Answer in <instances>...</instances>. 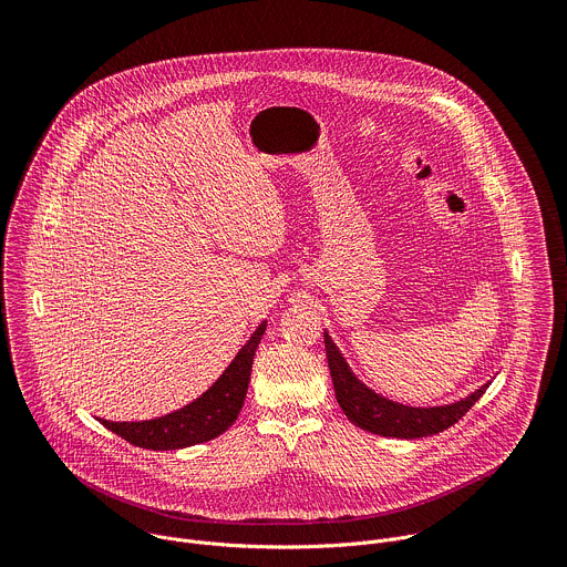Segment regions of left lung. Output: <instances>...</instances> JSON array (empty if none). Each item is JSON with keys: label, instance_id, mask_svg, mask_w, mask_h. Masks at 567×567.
<instances>
[{"label": "left lung", "instance_id": "obj_1", "mask_svg": "<svg viewBox=\"0 0 567 567\" xmlns=\"http://www.w3.org/2000/svg\"><path fill=\"white\" fill-rule=\"evenodd\" d=\"M322 334H326L328 365H330V374H332V383H334L341 411L352 424L374 435L399 437V440H417V437L437 435L449 426H453L460 417H464V413L492 383V381L482 383L471 394L451 403H442V406H409V403L392 401L374 392L370 385H365L354 374V370L341 354L339 346L332 341L330 332H322Z\"/></svg>", "mask_w": 567, "mask_h": 567}]
</instances>
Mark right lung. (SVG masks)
Listing matches in <instances>:
<instances>
[{"instance_id":"1","label":"right lung","mask_w":567,"mask_h":567,"mask_svg":"<svg viewBox=\"0 0 567 567\" xmlns=\"http://www.w3.org/2000/svg\"><path fill=\"white\" fill-rule=\"evenodd\" d=\"M265 330L267 320L260 322L249 341L241 346L228 368L219 374V379L195 401L186 403L184 409L145 422H99L112 433L121 435L125 442L152 451H177L215 440L230 429L241 406H245L254 357Z\"/></svg>"}]
</instances>
